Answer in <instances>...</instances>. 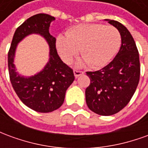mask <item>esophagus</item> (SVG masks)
<instances>
[{
	"instance_id": "34e87169",
	"label": "esophagus",
	"mask_w": 148,
	"mask_h": 148,
	"mask_svg": "<svg viewBox=\"0 0 148 148\" xmlns=\"http://www.w3.org/2000/svg\"><path fill=\"white\" fill-rule=\"evenodd\" d=\"M74 76H75V77L77 78V77H78L80 75H82V74H84L83 71H77V70H74Z\"/></svg>"
}]
</instances>
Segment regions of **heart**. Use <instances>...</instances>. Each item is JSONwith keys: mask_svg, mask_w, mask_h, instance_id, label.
I'll return each mask as SVG.
<instances>
[{"mask_svg": "<svg viewBox=\"0 0 148 148\" xmlns=\"http://www.w3.org/2000/svg\"><path fill=\"white\" fill-rule=\"evenodd\" d=\"M121 34L113 26L85 24L74 26L57 39V47L62 59L70 62L80 49L84 61L90 67H101L109 62L120 47Z\"/></svg>", "mask_w": 148, "mask_h": 148, "instance_id": "heart-1", "label": "heart"}]
</instances>
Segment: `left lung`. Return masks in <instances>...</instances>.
Listing matches in <instances>:
<instances>
[{
	"instance_id": "left-lung-1",
	"label": "left lung",
	"mask_w": 148,
	"mask_h": 148,
	"mask_svg": "<svg viewBox=\"0 0 148 148\" xmlns=\"http://www.w3.org/2000/svg\"><path fill=\"white\" fill-rule=\"evenodd\" d=\"M106 21L121 34V49L105 67L86 72L90 84L86 90L87 106L101 116L116 114L127 106L136 92L140 75L139 51L133 37L120 22Z\"/></svg>"
}]
</instances>
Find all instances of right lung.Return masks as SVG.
Segmentation results:
<instances>
[{
	"label": "right lung",
	"mask_w": 148,
	"mask_h": 148,
	"mask_svg": "<svg viewBox=\"0 0 148 148\" xmlns=\"http://www.w3.org/2000/svg\"><path fill=\"white\" fill-rule=\"evenodd\" d=\"M54 16L39 13L34 15L16 28L8 53V66L12 86L22 102L39 112H50L63 104L68 87L74 80L73 70L62 61L56 50V39L49 32ZM32 33L45 38L50 47V58L41 72L24 78L15 72L13 59L17 43Z\"/></svg>",
	"instance_id": "right-lung-1"
}]
</instances>
